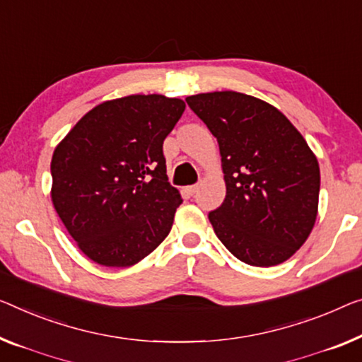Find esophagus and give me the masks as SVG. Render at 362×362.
I'll use <instances>...</instances> for the list:
<instances>
[{
	"mask_svg": "<svg viewBox=\"0 0 362 362\" xmlns=\"http://www.w3.org/2000/svg\"><path fill=\"white\" fill-rule=\"evenodd\" d=\"M197 192H198V185H190V187H187V193H188V195H195Z\"/></svg>",
	"mask_w": 362,
	"mask_h": 362,
	"instance_id": "esophagus-1",
	"label": "esophagus"
}]
</instances>
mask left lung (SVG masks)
I'll return each mask as SVG.
<instances>
[{"label": "left lung", "mask_w": 362, "mask_h": 362, "mask_svg": "<svg viewBox=\"0 0 362 362\" xmlns=\"http://www.w3.org/2000/svg\"><path fill=\"white\" fill-rule=\"evenodd\" d=\"M185 100L219 144L226 198L208 214L218 239L247 265L286 262L317 219L315 154L276 107L257 97L221 90Z\"/></svg>", "instance_id": "1"}]
</instances>
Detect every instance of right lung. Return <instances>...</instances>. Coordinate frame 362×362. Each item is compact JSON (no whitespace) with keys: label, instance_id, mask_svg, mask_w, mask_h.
<instances>
[{"label":"right lung","instance_id":"1","mask_svg":"<svg viewBox=\"0 0 362 362\" xmlns=\"http://www.w3.org/2000/svg\"><path fill=\"white\" fill-rule=\"evenodd\" d=\"M183 110L159 94L102 102L53 151V206L93 262L132 267L170 233L182 197L167 182L163 144Z\"/></svg>","mask_w":362,"mask_h":362}]
</instances>
